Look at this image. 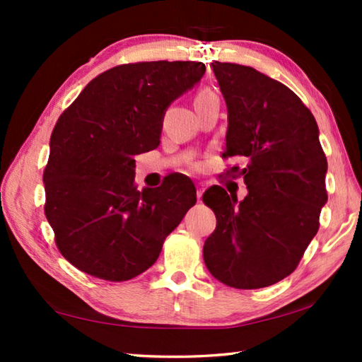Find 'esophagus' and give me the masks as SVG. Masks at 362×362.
<instances>
[{
	"mask_svg": "<svg viewBox=\"0 0 362 362\" xmlns=\"http://www.w3.org/2000/svg\"><path fill=\"white\" fill-rule=\"evenodd\" d=\"M203 193H204V188L201 183H198V185H196V198L201 201V198H203Z\"/></svg>",
	"mask_w": 362,
	"mask_h": 362,
	"instance_id": "34e87169",
	"label": "esophagus"
}]
</instances>
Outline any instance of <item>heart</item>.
<instances>
[{"label":"heart","mask_w":362,"mask_h":362,"mask_svg":"<svg viewBox=\"0 0 362 362\" xmlns=\"http://www.w3.org/2000/svg\"><path fill=\"white\" fill-rule=\"evenodd\" d=\"M209 97H214V94L211 93V90H207V89L199 90V93L196 94V97H194V103H198V102L204 100V99H209Z\"/></svg>","instance_id":"heart-1"}]
</instances>
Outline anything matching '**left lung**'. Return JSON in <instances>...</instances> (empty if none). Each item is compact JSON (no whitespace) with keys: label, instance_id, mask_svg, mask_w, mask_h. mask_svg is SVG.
Masks as SVG:
<instances>
[{"label":"left lung","instance_id":"1","mask_svg":"<svg viewBox=\"0 0 362 362\" xmlns=\"http://www.w3.org/2000/svg\"><path fill=\"white\" fill-rule=\"evenodd\" d=\"M228 110L223 158L241 156L247 196L238 203L222 187L203 194L217 226L204 263L236 289L272 286L297 268L327 203V159L315 116L276 79L238 64H212Z\"/></svg>","mask_w":362,"mask_h":362}]
</instances>
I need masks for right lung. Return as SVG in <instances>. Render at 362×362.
Wrapping results in <instances>:
<instances>
[{
	"instance_id": "obj_1",
	"label": "right lung",
	"mask_w": 362,
	"mask_h": 362,
	"mask_svg": "<svg viewBox=\"0 0 362 362\" xmlns=\"http://www.w3.org/2000/svg\"><path fill=\"white\" fill-rule=\"evenodd\" d=\"M204 71L180 60L113 66L60 115L42 174L45 214L73 267L105 281L136 278L194 206V185L179 175L139 192L134 156L156 148L168 107Z\"/></svg>"
}]
</instances>
